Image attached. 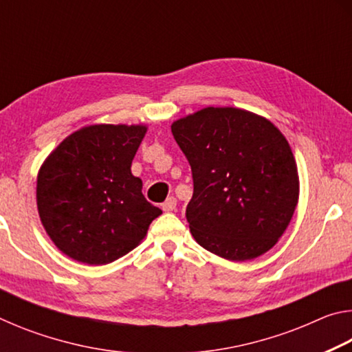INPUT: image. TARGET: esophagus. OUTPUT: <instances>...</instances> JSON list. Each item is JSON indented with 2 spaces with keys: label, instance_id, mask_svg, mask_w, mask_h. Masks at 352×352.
Segmentation results:
<instances>
[{
  "label": "esophagus",
  "instance_id": "1",
  "mask_svg": "<svg viewBox=\"0 0 352 352\" xmlns=\"http://www.w3.org/2000/svg\"><path fill=\"white\" fill-rule=\"evenodd\" d=\"M175 206H177V199H175V197H169V199L166 200L164 204L162 205V208H163V211H164V212H170V211H174V210H175Z\"/></svg>",
  "mask_w": 352,
  "mask_h": 352
}]
</instances>
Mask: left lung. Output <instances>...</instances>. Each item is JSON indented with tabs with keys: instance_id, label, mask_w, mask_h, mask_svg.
<instances>
[{
	"instance_id": "8db88e82",
	"label": "left lung",
	"mask_w": 352,
	"mask_h": 352,
	"mask_svg": "<svg viewBox=\"0 0 352 352\" xmlns=\"http://www.w3.org/2000/svg\"><path fill=\"white\" fill-rule=\"evenodd\" d=\"M170 129L192 172L186 219L194 239L230 261L269 252L300 192L284 135L265 118L233 107H208Z\"/></svg>"
}]
</instances>
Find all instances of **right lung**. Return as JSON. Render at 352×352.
<instances>
[{
  "instance_id": "obj_1",
  "label": "right lung",
  "mask_w": 352,
  "mask_h": 352,
  "mask_svg": "<svg viewBox=\"0 0 352 352\" xmlns=\"http://www.w3.org/2000/svg\"><path fill=\"white\" fill-rule=\"evenodd\" d=\"M144 126H90L63 140L41 166L37 206L65 254L90 265L121 258L144 239L162 210L144 199L130 166Z\"/></svg>"
}]
</instances>
